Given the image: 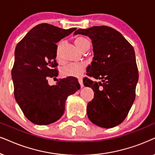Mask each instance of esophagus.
<instances>
[{"label":"esophagus","instance_id":"1","mask_svg":"<svg viewBox=\"0 0 155 155\" xmlns=\"http://www.w3.org/2000/svg\"><path fill=\"white\" fill-rule=\"evenodd\" d=\"M78 82H79L80 85V87H83V82H82V79H79L78 80Z\"/></svg>","mask_w":155,"mask_h":155}]
</instances>
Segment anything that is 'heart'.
I'll list each match as a JSON object with an SVG mask.
<instances>
[{
    "label": "heart",
    "mask_w": 155,
    "mask_h": 155,
    "mask_svg": "<svg viewBox=\"0 0 155 155\" xmlns=\"http://www.w3.org/2000/svg\"><path fill=\"white\" fill-rule=\"evenodd\" d=\"M75 44L77 47L79 48L80 51L85 49L86 47L90 46V42L87 38L82 37V36H78L75 38ZM63 41L58 42L56 46L55 55L57 59L60 58V54H61L62 46H63ZM86 66L83 63H70L67 65L64 66L61 69V75L63 77H80L83 74L85 70Z\"/></svg>",
    "instance_id": "b5f03b06"
}]
</instances>
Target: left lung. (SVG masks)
Masks as SVG:
<instances>
[{
    "label": "left lung",
    "instance_id": "8db88e82",
    "mask_svg": "<svg viewBox=\"0 0 155 155\" xmlns=\"http://www.w3.org/2000/svg\"><path fill=\"white\" fill-rule=\"evenodd\" d=\"M74 34L92 40L94 57L87 75L102 81L84 78V85L95 92L87 103V117L101 127H114L124 121L135 99L139 74L134 48L120 32L106 25L78 29Z\"/></svg>",
    "mask_w": 155,
    "mask_h": 155
}]
</instances>
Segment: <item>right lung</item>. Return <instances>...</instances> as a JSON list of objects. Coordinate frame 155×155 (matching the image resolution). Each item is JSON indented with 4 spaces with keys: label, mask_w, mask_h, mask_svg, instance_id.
I'll return each mask as SVG.
<instances>
[{
    "label": "right lung",
    "mask_w": 155,
    "mask_h": 155,
    "mask_svg": "<svg viewBox=\"0 0 155 155\" xmlns=\"http://www.w3.org/2000/svg\"><path fill=\"white\" fill-rule=\"evenodd\" d=\"M51 24L35 26L18 43L11 70L16 102L28 120L47 125L63 116L65 102L80 85L74 77L60 79L49 85L48 79L58 75L55 60L56 43L75 31Z\"/></svg>",
    "instance_id": "1"
}]
</instances>
